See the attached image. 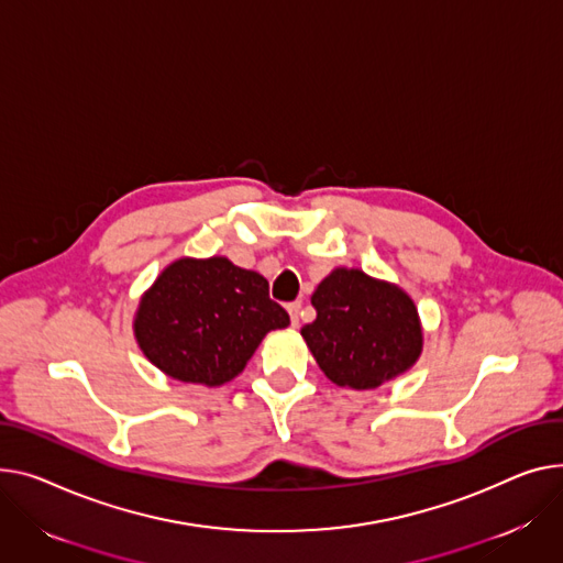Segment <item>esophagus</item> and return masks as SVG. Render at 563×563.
Returning <instances> with one entry per match:
<instances>
[{
  "instance_id": "34e87169",
  "label": "esophagus",
  "mask_w": 563,
  "mask_h": 563,
  "mask_svg": "<svg viewBox=\"0 0 563 563\" xmlns=\"http://www.w3.org/2000/svg\"><path fill=\"white\" fill-rule=\"evenodd\" d=\"M287 312H289L291 325H294V328H298V323H301V301L289 303V306H287Z\"/></svg>"
}]
</instances>
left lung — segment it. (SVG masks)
Returning a JSON list of instances; mask_svg holds the SVG:
<instances>
[{
    "label": "left lung",
    "instance_id": "8db88e82",
    "mask_svg": "<svg viewBox=\"0 0 563 563\" xmlns=\"http://www.w3.org/2000/svg\"><path fill=\"white\" fill-rule=\"evenodd\" d=\"M317 319L301 328L325 378L355 391L402 376L423 353L411 296L362 269L336 267L314 289Z\"/></svg>",
    "mask_w": 563,
    "mask_h": 563
}]
</instances>
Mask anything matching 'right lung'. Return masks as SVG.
I'll use <instances>...</instances> for the list:
<instances>
[{
    "label": "right lung",
    "instance_id": "1",
    "mask_svg": "<svg viewBox=\"0 0 563 563\" xmlns=\"http://www.w3.org/2000/svg\"><path fill=\"white\" fill-rule=\"evenodd\" d=\"M289 314L269 298V283L229 257H178L142 296L133 334L165 376L219 387L244 371L272 330Z\"/></svg>",
    "mask_w": 563,
    "mask_h": 563
}]
</instances>
